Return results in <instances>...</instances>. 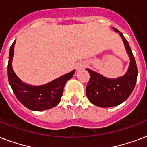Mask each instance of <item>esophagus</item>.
<instances>
[{"label":"esophagus","instance_id":"esophagus-1","mask_svg":"<svg viewBox=\"0 0 147 147\" xmlns=\"http://www.w3.org/2000/svg\"><path fill=\"white\" fill-rule=\"evenodd\" d=\"M85 67V65L84 64H79L77 66V69H82V68H84Z\"/></svg>","mask_w":147,"mask_h":147}]
</instances>
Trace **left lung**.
<instances>
[{
	"label": "left lung",
	"mask_w": 147,
	"mask_h": 147,
	"mask_svg": "<svg viewBox=\"0 0 147 147\" xmlns=\"http://www.w3.org/2000/svg\"><path fill=\"white\" fill-rule=\"evenodd\" d=\"M120 33L129 55L130 62L127 73L117 78H107L100 74L86 69L90 75V79L86 87V94L93 105L101 107H114L127 99L134 89L137 79V67L132 50L127 40L122 33Z\"/></svg>",
	"instance_id": "left-lung-1"
}]
</instances>
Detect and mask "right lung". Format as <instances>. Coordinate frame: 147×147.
Masks as SVG:
<instances>
[{
  "label": "right lung",
  "instance_id": "obj_1",
  "mask_svg": "<svg viewBox=\"0 0 147 147\" xmlns=\"http://www.w3.org/2000/svg\"><path fill=\"white\" fill-rule=\"evenodd\" d=\"M13 42L10 49L7 65L8 81L10 87L20 102L32 111H44L55 107L60 102L65 83L73 76L75 70L60 76L55 80L40 86L24 84L17 76L12 68Z\"/></svg>",
  "mask_w": 147,
  "mask_h": 147
}]
</instances>
